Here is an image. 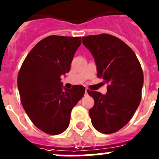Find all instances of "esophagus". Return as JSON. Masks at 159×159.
Returning <instances> with one entry per match:
<instances>
[{
	"instance_id": "esophagus-1",
	"label": "esophagus",
	"mask_w": 159,
	"mask_h": 159,
	"mask_svg": "<svg viewBox=\"0 0 159 159\" xmlns=\"http://www.w3.org/2000/svg\"><path fill=\"white\" fill-rule=\"evenodd\" d=\"M89 89H85V92H84V93H85V95H88V93H89Z\"/></svg>"
}]
</instances>
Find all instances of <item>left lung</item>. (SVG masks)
I'll use <instances>...</instances> for the list:
<instances>
[{
	"instance_id": "left-lung-1",
	"label": "left lung",
	"mask_w": 159,
	"mask_h": 159,
	"mask_svg": "<svg viewBox=\"0 0 159 159\" xmlns=\"http://www.w3.org/2000/svg\"><path fill=\"white\" fill-rule=\"evenodd\" d=\"M82 43L94 58L98 78L108 83L105 95L89 92L95 101L89 110L92 124L101 133H115L130 121L140 105L143 84L141 66L134 52L115 36L83 37Z\"/></svg>"
}]
</instances>
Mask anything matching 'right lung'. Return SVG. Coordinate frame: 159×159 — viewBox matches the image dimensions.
Here are the masks:
<instances>
[{
	"label": "right lung",
	"instance_id": "add662e5",
	"mask_svg": "<svg viewBox=\"0 0 159 159\" xmlns=\"http://www.w3.org/2000/svg\"><path fill=\"white\" fill-rule=\"evenodd\" d=\"M81 43V37L44 38L28 53L18 75L26 113L35 126L48 134H60L68 128L71 111L84 94V86L67 89L60 78L70 70Z\"/></svg>",
	"mask_w": 159,
	"mask_h": 159
}]
</instances>
